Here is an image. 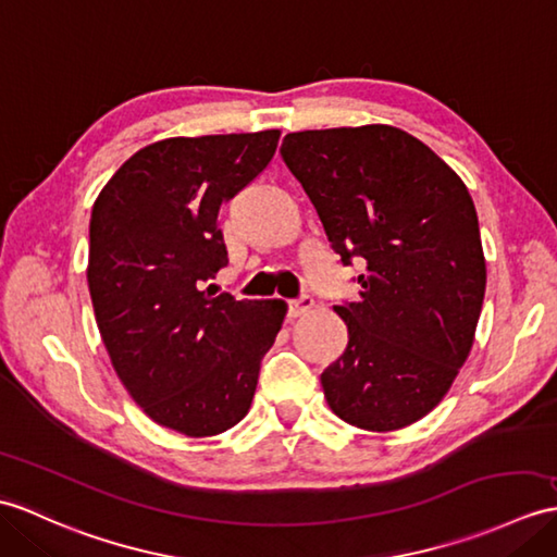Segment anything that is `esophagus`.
Segmentation results:
<instances>
[{"instance_id":"34e87169","label":"esophagus","mask_w":557,"mask_h":557,"mask_svg":"<svg viewBox=\"0 0 557 557\" xmlns=\"http://www.w3.org/2000/svg\"><path fill=\"white\" fill-rule=\"evenodd\" d=\"M315 306V301H313V296H308V294H301L299 299H292L289 301V310H287V315L289 318H301V315H306L310 308Z\"/></svg>"}]
</instances>
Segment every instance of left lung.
Listing matches in <instances>:
<instances>
[{
  "label": "left lung",
  "instance_id": "obj_1",
  "mask_svg": "<svg viewBox=\"0 0 557 557\" xmlns=\"http://www.w3.org/2000/svg\"><path fill=\"white\" fill-rule=\"evenodd\" d=\"M280 153L342 263L366 265L358 299L334 306L348 344L320 374L330 408L368 432L418 422L468 360L484 304L468 187L392 125L289 133Z\"/></svg>",
  "mask_w": 557,
  "mask_h": 557
}]
</instances>
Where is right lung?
<instances>
[{
    "label": "right lung",
    "mask_w": 557,
    "mask_h": 557,
    "mask_svg": "<svg viewBox=\"0 0 557 557\" xmlns=\"http://www.w3.org/2000/svg\"><path fill=\"white\" fill-rule=\"evenodd\" d=\"M280 131L171 137L127 159L89 218L87 284L115 374L168 430L213 436L247 416L287 304L203 289L227 249L223 203L265 171Z\"/></svg>",
    "instance_id": "1"
}]
</instances>
